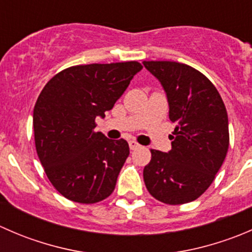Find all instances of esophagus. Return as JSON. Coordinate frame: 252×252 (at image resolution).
I'll use <instances>...</instances> for the list:
<instances>
[{"mask_svg":"<svg viewBox=\"0 0 252 252\" xmlns=\"http://www.w3.org/2000/svg\"><path fill=\"white\" fill-rule=\"evenodd\" d=\"M129 147H130V150H136V149H139V147H140V145H139L136 141L130 140V141H129Z\"/></svg>","mask_w":252,"mask_h":252,"instance_id":"obj_1","label":"esophagus"}]
</instances>
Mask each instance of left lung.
<instances>
[{
    "mask_svg": "<svg viewBox=\"0 0 252 252\" xmlns=\"http://www.w3.org/2000/svg\"><path fill=\"white\" fill-rule=\"evenodd\" d=\"M142 63L161 83L175 124L171 151L151 150L145 185L164 204L194 201L212 184L227 155V110L215 85L195 68L171 61Z\"/></svg>",
    "mask_w": 252,
    "mask_h": 252,
    "instance_id": "obj_1",
    "label": "left lung"
}]
</instances>
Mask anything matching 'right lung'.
<instances>
[{"instance_id": "add662e5", "label": "right lung", "mask_w": 252, "mask_h": 252, "mask_svg": "<svg viewBox=\"0 0 252 252\" xmlns=\"http://www.w3.org/2000/svg\"><path fill=\"white\" fill-rule=\"evenodd\" d=\"M141 69L135 61L74 65L42 89L32 116L35 146L48 180L68 200L95 204L113 192L129 145L94 130L95 119L113 108Z\"/></svg>"}]
</instances>
